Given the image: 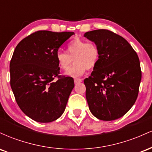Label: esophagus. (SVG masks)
Segmentation results:
<instances>
[{
	"label": "esophagus",
	"instance_id": "34e87169",
	"mask_svg": "<svg viewBox=\"0 0 152 152\" xmlns=\"http://www.w3.org/2000/svg\"><path fill=\"white\" fill-rule=\"evenodd\" d=\"M82 81V79L81 78H74V83H80V82Z\"/></svg>",
	"mask_w": 152,
	"mask_h": 152
}]
</instances>
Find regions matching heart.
I'll use <instances>...</instances> for the list:
<instances>
[{"label":"heart","mask_w":152,"mask_h":152,"mask_svg":"<svg viewBox=\"0 0 152 152\" xmlns=\"http://www.w3.org/2000/svg\"><path fill=\"white\" fill-rule=\"evenodd\" d=\"M100 52L98 46L93 43L76 38L67 46V53L59 50L56 55V59L61 69H68L72 59L75 65L66 72V75L71 77H78L88 70L93 69L99 61Z\"/></svg>","instance_id":"1"}]
</instances>
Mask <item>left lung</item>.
Segmentation results:
<instances>
[{"label": "left lung", "instance_id": "obj_1", "mask_svg": "<svg viewBox=\"0 0 152 152\" xmlns=\"http://www.w3.org/2000/svg\"><path fill=\"white\" fill-rule=\"evenodd\" d=\"M98 46L96 66L84 80L90 111L103 121H113L126 114L137 100L142 79L137 53L126 39L99 29L85 33Z\"/></svg>", "mask_w": 152, "mask_h": 152}]
</instances>
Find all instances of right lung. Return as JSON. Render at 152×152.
<instances>
[{"mask_svg":"<svg viewBox=\"0 0 152 152\" xmlns=\"http://www.w3.org/2000/svg\"><path fill=\"white\" fill-rule=\"evenodd\" d=\"M74 34L39 31L15 47L10 63V86L20 109L34 121H53L65 111L74 81L69 76H58L56 55Z\"/></svg>","mask_w":152,"mask_h":152,"instance_id":"right-lung-1","label":"right lung"}]
</instances>
